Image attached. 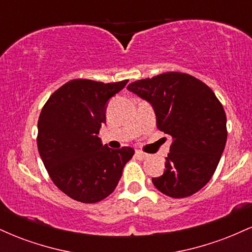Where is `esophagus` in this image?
<instances>
[{
  "label": "esophagus",
  "instance_id": "obj_1",
  "mask_svg": "<svg viewBox=\"0 0 252 252\" xmlns=\"http://www.w3.org/2000/svg\"><path fill=\"white\" fill-rule=\"evenodd\" d=\"M136 158H138V160H146L147 158H148V154H146V153L141 152V150H136Z\"/></svg>",
  "mask_w": 252,
  "mask_h": 252
}]
</instances>
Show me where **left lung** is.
<instances>
[{"label": "left lung", "instance_id": "left-lung-1", "mask_svg": "<svg viewBox=\"0 0 252 252\" xmlns=\"http://www.w3.org/2000/svg\"><path fill=\"white\" fill-rule=\"evenodd\" d=\"M129 91L154 108L156 126L172 136L166 170L153 184L163 194L186 198L215 174L227 138L226 115L215 92L181 72H166L129 84Z\"/></svg>", "mask_w": 252, "mask_h": 252}]
</instances>
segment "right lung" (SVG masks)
Segmentation results:
<instances>
[{"label": "right lung", "instance_id": "1", "mask_svg": "<svg viewBox=\"0 0 252 252\" xmlns=\"http://www.w3.org/2000/svg\"><path fill=\"white\" fill-rule=\"evenodd\" d=\"M128 80L102 83L73 79L54 91L37 121V149L48 175L62 192L94 204L116 189L135 150L110 149L98 137L105 106Z\"/></svg>", "mask_w": 252, "mask_h": 252}]
</instances>
